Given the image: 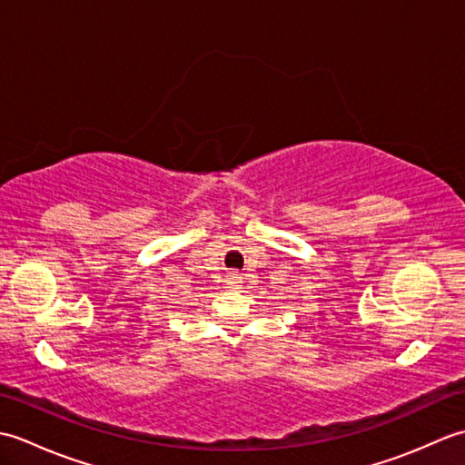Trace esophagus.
<instances>
[{
	"mask_svg": "<svg viewBox=\"0 0 465 465\" xmlns=\"http://www.w3.org/2000/svg\"><path fill=\"white\" fill-rule=\"evenodd\" d=\"M225 283L230 285V288L235 290L242 283V273L240 272H232L230 275H225Z\"/></svg>",
	"mask_w": 465,
	"mask_h": 465,
	"instance_id": "34e87169",
	"label": "esophagus"
}]
</instances>
